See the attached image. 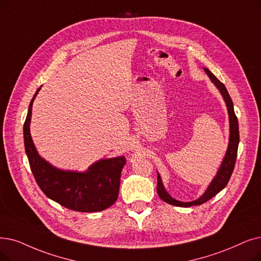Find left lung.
I'll return each instance as SVG.
<instances>
[{
  "mask_svg": "<svg viewBox=\"0 0 261 261\" xmlns=\"http://www.w3.org/2000/svg\"><path fill=\"white\" fill-rule=\"evenodd\" d=\"M203 70L206 71L208 74L210 81L215 85L219 89V92L221 93L225 103L226 108H227L228 112V118H229V141H228V147L227 150H226V153L224 155L223 161L218 169L217 175L214 176V178L211 180L210 185L208 186L207 190L205 191L200 197H198L195 200L192 201H180L175 198H173L171 195L167 193V191L164 188V185L162 182V179L160 174L158 173V185H156V192L158 195L163 201L169 203V205H174L177 207H192V206H198L201 205V203L208 201L211 199L213 196L217 195L219 192H221L226 186H227L228 181L231 177L232 171L234 168V163H236V159H237V152H238V145H239V124H238V119L234 114V110H233V103L232 100L226 89L225 85L219 80V79L215 76L208 68L203 67Z\"/></svg>",
  "mask_w": 261,
  "mask_h": 261,
  "instance_id": "1",
  "label": "left lung"
}]
</instances>
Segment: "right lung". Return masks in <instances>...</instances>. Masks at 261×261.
Masks as SVG:
<instances>
[{"label": "right lung", "instance_id": "right-lung-1", "mask_svg": "<svg viewBox=\"0 0 261 261\" xmlns=\"http://www.w3.org/2000/svg\"><path fill=\"white\" fill-rule=\"evenodd\" d=\"M40 88L31 100L23 126L24 148L37 185L50 199L74 211L99 212L111 207L118 197L126 159L122 155L100 159L85 172L66 171L44 160L34 145L30 131L32 107Z\"/></svg>", "mask_w": 261, "mask_h": 261}]
</instances>
